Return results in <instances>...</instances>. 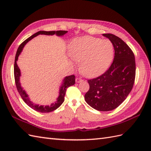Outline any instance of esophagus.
Returning <instances> with one entry per match:
<instances>
[{"mask_svg":"<svg viewBox=\"0 0 151 151\" xmlns=\"http://www.w3.org/2000/svg\"><path fill=\"white\" fill-rule=\"evenodd\" d=\"M82 81V80L81 78L77 77V78H76V83H80V82H81Z\"/></svg>","mask_w":151,"mask_h":151,"instance_id":"obj_1","label":"esophagus"}]
</instances>
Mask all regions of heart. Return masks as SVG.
Masks as SVG:
<instances>
[{"instance_id": "1", "label": "heart", "mask_w": 151, "mask_h": 151, "mask_svg": "<svg viewBox=\"0 0 151 151\" xmlns=\"http://www.w3.org/2000/svg\"><path fill=\"white\" fill-rule=\"evenodd\" d=\"M69 56L81 62V70L86 77L92 78L104 73L114 58V47L109 40L82 36L73 40L69 44Z\"/></svg>"}]
</instances>
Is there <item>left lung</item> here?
I'll return each mask as SVG.
<instances>
[{
	"label": "left lung",
	"mask_w": 151,
	"mask_h": 151,
	"mask_svg": "<svg viewBox=\"0 0 151 151\" xmlns=\"http://www.w3.org/2000/svg\"><path fill=\"white\" fill-rule=\"evenodd\" d=\"M114 45L113 63L106 72L89 80V89L84 96L86 102L98 111L114 110L123 102L133 88L136 76L134 54L121 38L104 34Z\"/></svg>",
	"instance_id": "8db88e82"
}]
</instances>
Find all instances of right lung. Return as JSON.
I'll return each mask as SVG.
<instances>
[{"mask_svg": "<svg viewBox=\"0 0 151 151\" xmlns=\"http://www.w3.org/2000/svg\"><path fill=\"white\" fill-rule=\"evenodd\" d=\"M66 33H67V31L65 30H58V31H39L36 32V34H33L32 36H31L30 37H28L24 41H23L19 47L18 49L17 50L15 58V63H14V76H15V81L16 87H17V91L19 92V95H21L22 100L24 101L28 106L32 108L33 110H36L37 111L41 112V113H48V112L52 111L55 110L58 107H60L61 104H62L64 101V97H65L66 89L67 88H69V86H73L75 84V75H70L65 76V78L63 79L62 84H61L60 89H59V95L58 98L56 99V101H55L53 103H51L50 105H39L37 104H35L32 101H30V99L28 97V94L27 93L26 91L24 90L23 88L21 86V82H20V77L21 76V70L19 69V67L17 65V62L18 60V58L20 55L21 53L22 52V50L24 46L26 45V44L30 41L32 39H33L34 37L37 36L38 35H47V36H52L54 34H56L57 36H63Z\"/></svg>", "mask_w": 151, "mask_h": 151, "instance_id": "obj_1", "label": "right lung"}]
</instances>
